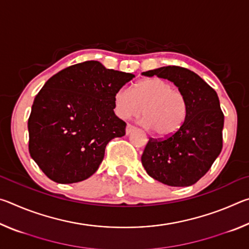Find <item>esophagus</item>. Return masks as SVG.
Here are the masks:
<instances>
[{
	"label": "esophagus",
	"mask_w": 249,
	"mask_h": 249,
	"mask_svg": "<svg viewBox=\"0 0 249 249\" xmlns=\"http://www.w3.org/2000/svg\"><path fill=\"white\" fill-rule=\"evenodd\" d=\"M134 129H135V127H134V126H133V125H130V124H127V126H126V130H125V132H126V135H128V134H130V133H132Z\"/></svg>",
	"instance_id": "34e87169"
}]
</instances>
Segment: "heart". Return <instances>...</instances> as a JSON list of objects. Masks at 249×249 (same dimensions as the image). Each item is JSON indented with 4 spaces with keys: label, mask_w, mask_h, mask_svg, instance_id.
<instances>
[{
    "label": "heart",
    "mask_w": 249,
    "mask_h": 249,
    "mask_svg": "<svg viewBox=\"0 0 249 249\" xmlns=\"http://www.w3.org/2000/svg\"><path fill=\"white\" fill-rule=\"evenodd\" d=\"M113 100L115 113L121 119L137 117L144 112L142 124L161 137L178 132L187 116L184 95L174 90L170 82L160 78L141 80L133 90L121 88Z\"/></svg>",
    "instance_id": "1"
}]
</instances>
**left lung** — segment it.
Returning <instances> with one entry per match:
<instances>
[{"label":"left lung","mask_w":249,"mask_h":249,"mask_svg":"<svg viewBox=\"0 0 249 249\" xmlns=\"http://www.w3.org/2000/svg\"><path fill=\"white\" fill-rule=\"evenodd\" d=\"M142 74L174 82L187 101L181 128L165 140L150 138L142 155V166L151 178L170 187L195 184L222 150L224 114L216 92L193 71L181 67H161Z\"/></svg>","instance_id":"obj_1"}]
</instances>
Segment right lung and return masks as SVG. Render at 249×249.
<instances>
[{
    "label": "right lung",
    "mask_w": 249,
    "mask_h": 249,
    "mask_svg": "<svg viewBox=\"0 0 249 249\" xmlns=\"http://www.w3.org/2000/svg\"><path fill=\"white\" fill-rule=\"evenodd\" d=\"M135 77L99 61L70 66L53 75L34 100L28 119V149L41 171L57 183L89 178L105 147L125 135L114 113V94Z\"/></svg>",
    "instance_id": "right-lung-1"
}]
</instances>
